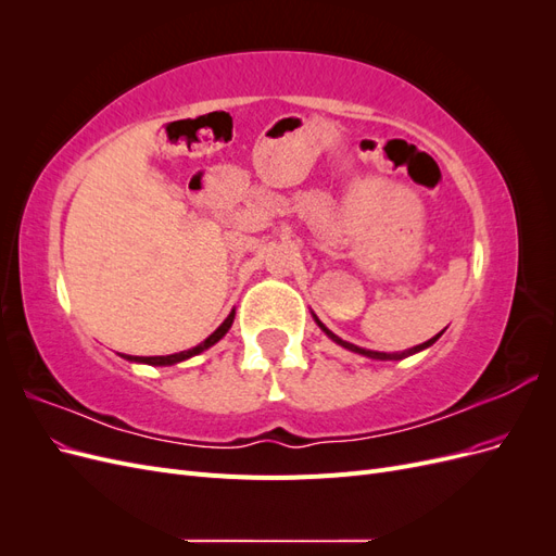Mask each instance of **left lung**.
Segmentation results:
<instances>
[{"mask_svg":"<svg viewBox=\"0 0 556 556\" xmlns=\"http://www.w3.org/2000/svg\"><path fill=\"white\" fill-rule=\"evenodd\" d=\"M313 319L317 323V327L329 336V339H331L333 343H339L341 348H345V350H350V352H357V355H364V357H368V359H380V362H399V359H406V357H410V355H417V352H422V350L431 348V345L443 336V331L435 333L433 339H429V341H425V343H419V345H415V348L403 350V352H376V350H366V348H359V345H355V343H348V341L339 339V336H336L333 331H329L323 323H319V317H317L315 313H313Z\"/></svg>","mask_w":556,"mask_h":556,"instance_id":"obj_1","label":"left lung"}]
</instances>
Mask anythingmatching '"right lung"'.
Returning a JSON list of instances; mask_svg holds the SVG:
<instances>
[{"mask_svg":"<svg viewBox=\"0 0 556 556\" xmlns=\"http://www.w3.org/2000/svg\"><path fill=\"white\" fill-rule=\"evenodd\" d=\"M233 315H237V311H231L229 315H227V319L225 323L217 327L206 341H201L199 345H194V348H190V350H182V352H176V355H162V357H134V355H121L123 359H127V362H137V364H150V366H172V364H178V362H185V359H190V357H194V355H201V352L204 350H208L211 345H215L217 341L223 339V336L231 329V325H233Z\"/></svg>","mask_w":556,"mask_h":556,"instance_id":"obj_1","label":"right lung"}]
</instances>
